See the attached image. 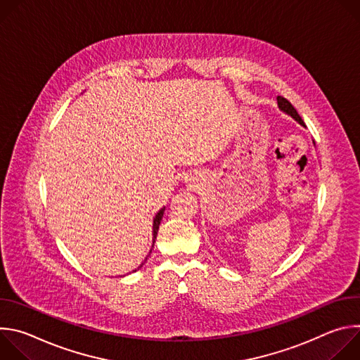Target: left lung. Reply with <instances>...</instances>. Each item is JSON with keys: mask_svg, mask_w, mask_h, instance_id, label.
I'll return each instance as SVG.
<instances>
[{"mask_svg": "<svg viewBox=\"0 0 360 360\" xmlns=\"http://www.w3.org/2000/svg\"><path fill=\"white\" fill-rule=\"evenodd\" d=\"M276 99H278V105H279V110H281V111H283L285 114L290 115V117H292L296 122H299L302 127H306V125H304V122L302 121L300 115L296 112V110L293 108V105L290 104V102H289L286 98H283V96H278Z\"/></svg>", "mask_w": 360, "mask_h": 360, "instance_id": "left-lung-1", "label": "left lung"}]
</instances>
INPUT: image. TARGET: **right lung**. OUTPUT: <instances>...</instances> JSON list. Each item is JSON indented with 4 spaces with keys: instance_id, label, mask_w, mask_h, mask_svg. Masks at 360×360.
<instances>
[{
    "instance_id": "add662e5",
    "label": "right lung",
    "mask_w": 360,
    "mask_h": 360,
    "mask_svg": "<svg viewBox=\"0 0 360 360\" xmlns=\"http://www.w3.org/2000/svg\"><path fill=\"white\" fill-rule=\"evenodd\" d=\"M164 212H165V207L164 208H161L160 211H158V214L155 215V218H153V225H152V233H153V242H152V248H153V243H155V239H157V235H158V229H160V224H161V221H162V217H164ZM152 250V249H150ZM149 255H150V252H149ZM148 255V256H149ZM148 256H146V258H145V261L138 266V269L139 268H142V265L146 262V259H148ZM138 269H135L134 272H136Z\"/></svg>"
}]
</instances>
